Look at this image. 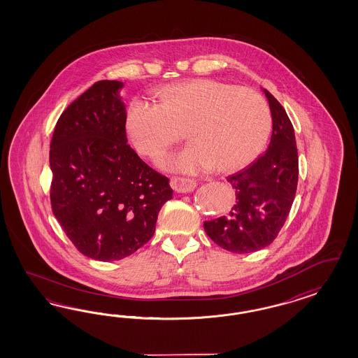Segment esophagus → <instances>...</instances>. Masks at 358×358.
Wrapping results in <instances>:
<instances>
[{"instance_id": "1", "label": "esophagus", "mask_w": 358, "mask_h": 358, "mask_svg": "<svg viewBox=\"0 0 358 358\" xmlns=\"http://www.w3.org/2000/svg\"><path fill=\"white\" fill-rule=\"evenodd\" d=\"M171 185H172L174 192H177V193H190L196 187L195 181L182 178V177H173L171 180Z\"/></svg>"}]
</instances>
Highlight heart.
<instances>
[{"instance_id": "b5f03b06", "label": "heart", "mask_w": 358, "mask_h": 358, "mask_svg": "<svg viewBox=\"0 0 358 358\" xmlns=\"http://www.w3.org/2000/svg\"><path fill=\"white\" fill-rule=\"evenodd\" d=\"M157 98L159 103L134 99L126 124L134 147L147 157L169 150L186 132L185 148L157 160L164 171L236 172L256 160L269 139L271 108L252 89L201 78L163 87Z\"/></svg>"}]
</instances>
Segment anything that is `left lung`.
Instances as JSON below:
<instances>
[{
    "mask_svg": "<svg viewBox=\"0 0 358 358\" xmlns=\"http://www.w3.org/2000/svg\"><path fill=\"white\" fill-rule=\"evenodd\" d=\"M262 90L273 120L269 147L255 163L228 176L235 205L224 215L203 223L208 238L234 253H252L271 244L290 213L298 184L293 124L281 103Z\"/></svg>",
    "mask_w": 358,
    "mask_h": 358,
    "instance_id": "obj_1",
    "label": "left lung"
}]
</instances>
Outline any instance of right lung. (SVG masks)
<instances>
[{
  "label": "right lung",
  "instance_id": "add662e5",
  "mask_svg": "<svg viewBox=\"0 0 358 358\" xmlns=\"http://www.w3.org/2000/svg\"><path fill=\"white\" fill-rule=\"evenodd\" d=\"M123 87L102 80L89 87L60 115L50 145L54 215L77 250L106 262L153 236L173 194L169 178L127 144Z\"/></svg>",
  "mask_w": 358,
  "mask_h": 358
}]
</instances>
